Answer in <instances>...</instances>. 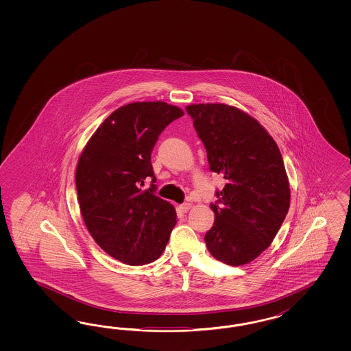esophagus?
I'll return each instance as SVG.
<instances>
[{"instance_id":"1","label":"esophagus","mask_w":351,"mask_h":351,"mask_svg":"<svg viewBox=\"0 0 351 351\" xmlns=\"http://www.w3.org/2000/svg\"><path fill=\"white\" fill-rule=\"evenodd\" d=\"M191 208V203H182L180 206V210L182 213H188Z\"/></svg>"}]
</instances>
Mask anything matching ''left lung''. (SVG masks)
<instances>
[{
	"label": "left lung",
	"mask_w": 351,
	"mask_h": 351,
	"mask_svg": "<svg viewBox=\"0 0 351 351\" xmlns=\"http://www.w3.org/2000/svg\"><path fill=\"white\" fill-rule=\"evenodd\" d=\"M207 152L210 170L226 184L211 203L210 254L226 265H245L271 245L289 208V182L274 138L255 118L226 104L186 106Z\"/></svg>",
	"instance_id": "1"
}]
</instances>
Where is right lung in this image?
Instances as JSON below:
<instances>
[{"label":"right lung","instance_id":"right-lung-1","mask_svg":"<svg viewBox=\"0 0 351 351\" xmlns=\"http://www.w3.org/2000/svg\"><path fill=\"white\" fill-rule=\"evenodd\" d=\"M184 116L165 101L121 106L82 150L75 188L86 228L108 255L128 265L157 260L176 225L170 202L156 195L150 154L160 132ZM152 180L151 188L142 189Z\"/></svg>","mask_w":351,"mask_h":351}]
</instances>
